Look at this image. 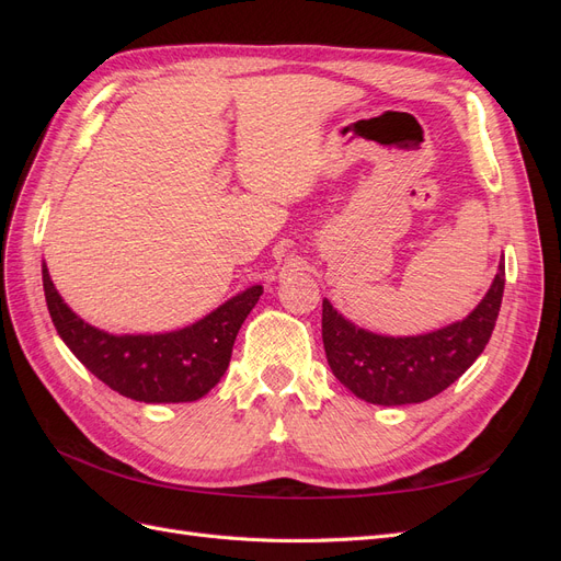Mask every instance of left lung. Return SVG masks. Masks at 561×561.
Returning <instances> with one entry per match:
<instances>
[{
    "label": "left lung",
    "instance_id": "1",
    "mask_svg": "<svg viewBox=\"0 0 561 561\" xmlns=\"http://www.w3.org/2000/svg\"><path fill=\"white\" fill-rule=\"evenodd\" d=\"M505 287V264L482 301L463 320L414 336H388L358 328L322 299V344L332 375L355 398L400 407L431 400L480 358L494 332Z\"/></svg>",
    "mask_w": 561,
    "mask_h": 561
}]
</instances>
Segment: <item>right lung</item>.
<instances>
[{"label": "right lung", "mask_w": 561, "mask_h": 561, "mask_svg": "<svg viewBox=\"0 0 561 561\" xmlns=\"http://www.w3.org/2000/svg\"><path fill=\"white\" fill-rule=\"evenodd\" d=\"M50 320L77 360L118 396L138 402H194L225 377L243 320L262 285L233 295L192 325L159 334H110L67 307L42 264Z\"/></svg>", "instance_id": "1"}]
</instances>
